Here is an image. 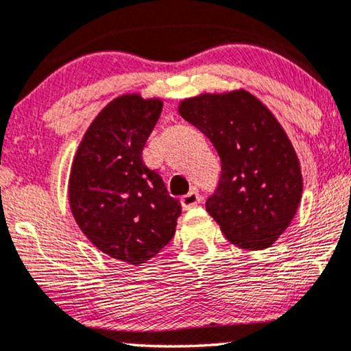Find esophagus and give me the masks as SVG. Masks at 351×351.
<instances>
[{
	"label": "esophagus",
	"mask_w": 351,
	"mask_h": 351,
	"mask_svg": "<svg viewBox=\"0 0 351 351\" xmlns=\"http://www.w3.org/2000/svg\"><path fill=\"white\" fill-rule=\"evenodd\" d=\"M200 200H202V197H200L199 191L197 189H191L188 194L181 197V205H183V208L188 210L191 207H194V205H197Z\"/></svg>",
	"instance_id": "esophagus-1"
}]
</instances>
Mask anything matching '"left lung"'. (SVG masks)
<instances>
[{
  "instance_id": "8db88e82",
  "label": "left lung",
  "mask_w": 351,
  "mask_h": 351,
  "mask_svg": "<svg viewBox=\"0 0 351 351\" xmlns=\"http://www.w3.org/2000/svg\"><path fill=\"white\" fill-rule=\"evenodd\" d=\"M181 117L199 128L221 160L207 212L232 244L263 250L295 217L303 180L297 154L281 123L245 90L184 99Z\"/></svg>"
}]
</instances>
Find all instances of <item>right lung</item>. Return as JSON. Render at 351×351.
Here are the masks:
<instances>
[{"instance_id":"add662e5","label":"right lung","mask_w":351,"mask_h":351,"mask_svg":"<svg viewBox=\"0 0 351 351\" xmlns=\"http://www.w3.org/2000/svg\"><path fill=\"white\" fill-rule=\"evenodd\" d=\"M162 106L157 97H115L86 130L70 171L69 202L83 234L130 265L156 256L175 236L181 215L180 200L143 162Z\"/></svg>"}]
</instances>
